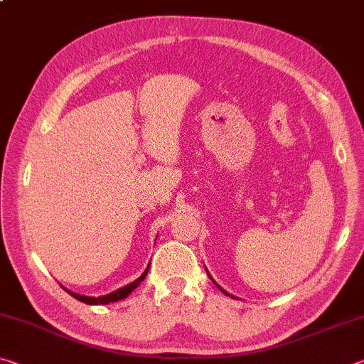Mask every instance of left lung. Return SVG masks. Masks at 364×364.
Listing matches in <instances>:
<instances>
[{"instance_id": "obj_1", "label": "left lung", "mask_w": 364, "mask_h": 364, "mask_svg": "<svg viewBox=\"0 0 364 364\" xmlns=\"http://www.w3.org/2000/svg\"><path fill=\"white\" fill-rule=\"evenodd\" d=\"M207 274H208V271H207ZM208 278H210V279H212V276H210V274H208ZM218 287H220V286H218ZM220 289H221V287H220ZM221 291H223V289H221ZM223 294H226V295H230V294H228L226 291H223Z\"/></svg>"}]
</instances>
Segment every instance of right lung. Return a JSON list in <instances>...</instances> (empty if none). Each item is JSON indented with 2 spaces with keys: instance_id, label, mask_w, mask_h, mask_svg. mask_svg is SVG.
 <instances>
[{
  "instance_id": "add662e5",
  "label": "right lung",
  "mask_w": 364,
  "mask_h": 364,
  "mask_svg": "<svg viewBox=\"0 0 364 364\" xmlns=\"http://www.w3.org/2000/svg\"><path fill=\"white\" fill-rule=\"evenodd\" d=\"M147 271H149V264H147V268L144 269V273L141 274L136 281L130 282V284L125 286V287L117 289V291L110 292L107 295H101V297H86V295H80V294H75V292H72V291H67V289H65V291L69 292L73 299L83 301V304H88V305H107V304H110V301H119L122 299L128 297V295H130L134 291V289H136L141 284V281H144V278L147 276Z\"/></svg>"
}]
</instances>
